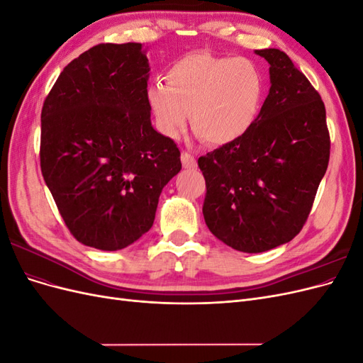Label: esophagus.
Returning a JSON list of instances; mask_svg holds the SVG:
<instances>
[{"label": "esophagus", "mask_w": 363, "mask_h": 363, "mask_svg": "<svg viewBox=\"0 0 363 363\" xmlns=\"http://www.w3.org/2000/svg\"><path fill=\"white\" fill-rule=\"evenodd\" d=\"M182 163H183V168H186V169L196 168V160L191 155V152H188V151H183L182 152Z\"/></svg>", "instance_id": "esophagus-1"}]
</instances>
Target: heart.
I'll list each match as a JSON object with an SVG mask.
<instances>
[{"label": "heart", "mask_w": 363, "mask_h": 363, "mask_svg": "<svg viewBox=\"0 0 363 363\" xmlns=\"http://www.w3.org/2000/svg\"><path fill=\"white\" fill-rule=\"evenodd\" d=\"M163 84L148 87V103L164 136L177 138L189 119L196 135L212 145L244 138L257 123L265 79L244 57L191 52L174 62Z\"/></svg>", "instance_id": "1"}]
</instances>
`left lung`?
I'll return each mask as SVG.
<instances>
[{
	"label": "left lung",
	"instance_id": "1",
	"mask_svg": "<svg viewBox=\"0 0 363 363\" xmlns=\"http://www.w3.org/2000/svg\"><path fill=\"white\" fill-rule=\"evenodd\" d=\"M269 63L257 123L199 159L208 230L228 247L263 252L300 233L330 157L325 107L286 52L256 50Z\"/></svg>",
	"mask_w": 363,
	"mask_h": 363
}]
</instances>
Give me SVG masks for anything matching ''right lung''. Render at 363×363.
Instances as JSON below:
<instances>
[{
  "label": "right lung",
  "mask_w": 363,
  "mask_h": 363,
  "mask_svg": "<svg viewBox=\"0 0 363 363\" xmlns=\"http://www.w3.org/2000/svg\"><path fill=\"white\" fill-rule=\"evenodd\" d=\"M142 43H100L60 72L40 115V169L79 242L123 250L155 223L182 169L175 142L151 125Z\"/></svg>",
  "instance_id": "right-lung-1"
}]
</instances>
